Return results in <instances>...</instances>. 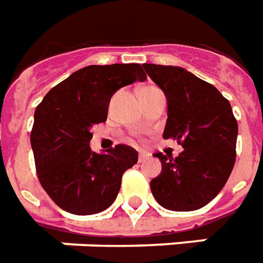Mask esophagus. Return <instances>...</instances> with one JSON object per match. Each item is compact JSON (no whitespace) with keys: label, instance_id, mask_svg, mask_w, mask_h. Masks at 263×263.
<instances>
[{"label":"esophagus","instance_id":"obj_1","mask_svg":"<svg viewBox=\"0 0 263 263\" xmlns=\"http://www.w3.org/2000/svg\"><path fill=\"white\" fill-rule=\"evenodd\" d=\"M148 158H149L148 154H145V152H141V154H139V156H138V162H139V163H142V162H145V160L148 159Z\"/></svg>","mask_w":263,"mask_h":263}]
</instances>
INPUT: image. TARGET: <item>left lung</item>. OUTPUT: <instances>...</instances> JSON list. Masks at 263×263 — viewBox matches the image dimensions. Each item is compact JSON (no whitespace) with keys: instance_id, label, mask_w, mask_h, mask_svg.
I'll return each mask as SVG.
<instances>
[{"instance_id":"obj_1","label":"left lung","mask_w":263,"mask_h":263,"mask_svg":"<svg viewBox=\"0 0 263 263\" xmlns=\"http://www.w3.org/2000/svg\"><path fill=\"white\" fill-rule=\"evenodd\" d=\"M142 66L167 100L163 138L184 148L175 159L155 154L162 172L151 182L152 194L172 211L201 209L220 193L235 163L238 124L231 104L213 84L182 67Z\"/></svg>"}]
</instances>
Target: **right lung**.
Instances as JSON below:
<instances>
[{
    "mask_svg": "<svg viewBox=\"0 0 263 263\" xmlns=\"http://www.w3.org/2000/svg\"><path fill=\"white\" fill-rule=\"evenodd\" d=\"M145 79L138 63L87 66L54 86L36 107L31 132L36 173L62 210L90 215L114 203L122 175L137 163L138 152L120 143L96 154L90 129L107 120L117 90Z\"/></svg>",
    "mask_w": 263,
    "mask_h": 263,
    "instance_id": "obj_1",
    "label": "right lung"
}]
</instances>
